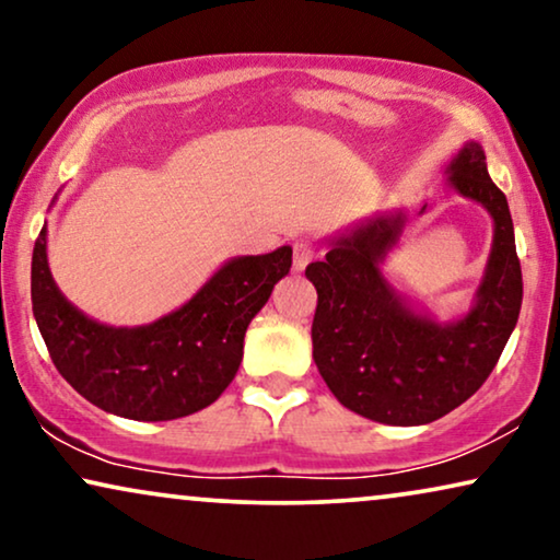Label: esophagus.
<instances>
[{
	"label": "esophagus",
	"instance_id": "34e87169",
	"mask_svg": "<svg viewBox=\"0 0 560 560\" xmlns=\"http://www.w3.org/2000/svg\"><path fill=\"white\" fill-rule=\"evenodd\" d=\"M311 259H313V247L308 242H295V247H293V270L295 272H303L305 267L311 265Z\"/></svg>",
	"mask_w": 560,
	"mask_h": 560
}]
</instances>
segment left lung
<instances>
[{
    "mask_svg": "<svg viewBox=\"0 0 560 560\" xmlns=\"http://www.w3.org/2000/svg\"><path fill=\"white\" fill-rule=\"evenodd\" d=\"M446 175L494 221L485 278L462 318L416 308L382 272L408 224L405 211L359 221L305 267L318 293L311 339L320 377L343 408L385 425L433 423L469 400L492 374L523 305L510 206L489 178L481 144L466 142Z\"/></svg>",
    "mask_w": 560,
    "mask_h": 560,
    "instance_id": "obj_1",
    "label": "left lung"
}]
</instances>
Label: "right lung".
<instances>
[{
	"mask_svg": "<svg viewBox=\"0 0 560 560\" xmlns=\"http://www.w3.org/2000/svg\"><path fill=\"white\" fill-rule=\"evenodd\" d=\"M293 265V249L232 257L178 311L148 326H106L60 293L48 267V229L33 249V313L52 364L96 408L129 420H175L229 387L249 320Z\"/></svg>",
	"mask_w": 560,
	"mask_h": 560,
	"instance_id": "obj_1",
	"label": "right lung"
}]
</instances>
